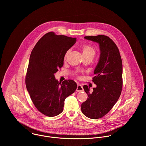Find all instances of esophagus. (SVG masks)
<instances>
[{
  "label": "esophagus",
  "instance_id": "obj_1",
  "mask_svg": "<svg viewBox=\"0 0 146 146\" xmlns=\"http://www.w3.org/2000/svg\"><path fill=\"white\" fill-rule=\"evenodd\" d=\"M83 90H84V89H83L82 86L81 85H80V84H78L77 87L76 91L77 92H82Z\"/></svg>",
  "mask_w": 146,
  "mask_h": 146
}]
</instances>
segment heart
<instances>
[{
  "label": "heart",
  "mask_w": 146,
  "mask_h": 146,
  "mask_svg": "<svg viewBox=\"0 0 146 146\" xmlns=\"http://www.w3.org/2000/svg\"><path fill=\"white\" fill-rule=\"evenodd\" d=\"M82 51V54L83 56H91L92 57L94 56V55L96 54V51L95 49L90 44H83L81 47ZM70 52V50H68L65 55H64V59H66L68 55L69 54Z\"/></svg>",
  "instance_id": "b5f03b06"
}]
</instances>
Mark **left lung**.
<instances>
[{"label":"left lung","mask_w":146,"mask_h":146,"mask_svg":"<svg viewBox=\"0 0 146 146\" xmlns=\"http://www.w3.org/2000/svg\"><path fill=\"white\" fill-rule=\"evenodd\" d=\"M84 38L99 43L100 55L92 78L96 87L91 93L87 86H83L88 99L82 103L81 109L86 117L98 119L111 110L121 94L122 59L117 45L108 36L100 35Z\"/></svg>","instance_id":"obj_1"}]
</instances>
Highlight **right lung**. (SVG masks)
I'll list each match as a JSON object with an SVG mask.
<instances>
[{"instance_id":"add662e5","label":"right lung","mask_w":146,"mask_h":146,"mask_svg":"<svg viewBox=\"0 0 146 146\" xmlns=\"http://www.w3.org/2000/svg\"><path fill=\"white\" fill-rule=\"evenodd\" d=\"M76 41V38L50 32L37 41L31 54L25 77L27 89L36 109L46 116L62 113L65 99L77 88L73 80L61 83L54 76L64 65L66 52Z\"/></svg>"}]
</instances>
